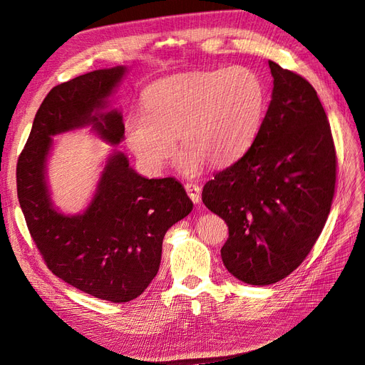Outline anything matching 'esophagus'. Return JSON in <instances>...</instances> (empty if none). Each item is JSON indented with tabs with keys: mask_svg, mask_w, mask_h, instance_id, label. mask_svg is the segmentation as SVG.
I'll list each match as a JSON object with an SVG mask.
<instances>
[{
	"mask_svg": "<svg viewBox=\"0 0 365 365\" xmlns=\"http://www.w3.org/2000/svg\"><path fill=\"white\" fill-rule=\"evenodd\" d=\"M185 192H187V195L190 196V200L195 204H197V202L201 201V189H200V185H196L193 182L185 184Z\"/></svg>",
	"mask_w": 365,
	"mask_h": 365,
	"instance_id": "1",
	"label": "esophagus"
}]
</instances>
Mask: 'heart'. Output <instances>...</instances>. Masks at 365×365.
Here are the masks:
<instances>
[{
    "label": "heart",
    "instance_id": "1",
    "mask_svg": "<svg viewBox=\"0 0 365 365\" xmlns=\"http://www.w3.org/2000/svg\"><path fill=\"white\" fill-rule=\"evenodd\" d=\"M143 106L125 121L128 146L143 168L161 170L178 138V168L196 173L205 161L224 168L245 155L259 134L267 91L252 70L233 65L164 77L146 88Z\"/></svg>",
    "mask_w": 365,
    "mask_h": 365
}]
</instances>
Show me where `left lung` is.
I'll return each instance as SVG.
<instances>
[{
    "instance_id": "8db88e82",
    "label": "left lung",
    "mask_w": 365,
    "mask_h": 365,
    "mask_svg": "<svg viewBox=\"0 0 365 365\" xmlns=\"http://www.w3.org/2000/svg\"><path fill=\"white\" fill-rule=\"evenodd\" d=\"M272 94L259 134L237 163L204 185L202 202L228 225L220 256L248 284H272L306 259L330 213L336 155L314 86L268 61Z\"/></svg>"
}]
</instances>
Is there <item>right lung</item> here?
I'll list each match as a JSON object with an SVG mask.
<instances>
[{
	"instance_id": "obj_1",
	"label": "right lung",
	"mask_w": 365,
	"mask_h": 365,
	"mask_svg": "<svg viewBox=\"0 0 365 365\" xmlns=\"http://www.w3.org/2000/svg\"><path fill=\"white\" fill-rule=\"evenodd\" d=\"M125 65L96 70L54 86L33 120L16 168L18 200L48 269L74 288L113 303L145 292L160 269L165 231L192 212L175 178H145L111 149L81 213H63L48 184L54 137L88 128L108 145L125 140L123 115L111 98Z\"/></svg>"
}]
</instances>
